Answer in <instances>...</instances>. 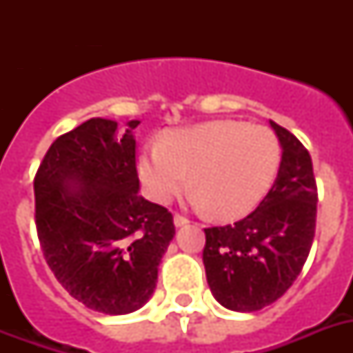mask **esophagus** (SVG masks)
I'll return each mask as SVG.
<instances>
[{
	"label": "esophagus",
	"instance_id": "esophagus-1",
	"mask_svg": "<svg viewBox=\"0 0 353 353\" xmlns=\"http://www.w3.org/2000/svg\"><path fill=\"white\" fill-rule=\"evenodd\" d=\"M174 223H176V227H183V225H187V223H190V220L181 214H176L174 216Z\"/></svg>",
	"mask_w": 353,
	"mask_h": 353
}]
</instances>
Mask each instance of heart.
Wrapping results in <instances>:
<instances>
[{
    "instance_id": "1",
    "label": "heart",
    "mask_w": 353,
    "mask_h": 353,
    "mask_svg": "<svg viewBox=\"0 0 353 353\" xmlns=\"http://www.w3.org/2000/svg\"><path fill=\"white\" fill-rule=\"evenodd\" d=\"M282 146L273 130L240 121L203 122L166 135L141 154L139 177L150 199L168 203L187 183L192 203L221 220L249 214L279 174Z\"/></svg>"
}]
</instances>
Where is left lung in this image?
<instances>
[{"instance_id":"left-lung-1","label":"left lung","mask_w":353,"mask_h":353,"mask_svg":"<svg viewBox=\"0 0 353 353\" xmlns=\"http://www.w3.org/2000/svg\"><path fill=\"white\" fill-rule=\"evenodd\" d=\"M282 146L279 174L256 210L205 229L207 282L221 306L258 312L290 290L307 260L317 220L313 165L299 139L269 121Z\"/></svg>"}]
</instances>
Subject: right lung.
<instances>
[{"label":"right lung","mask_w":353,"mask_h":353,"mask_svg":"<svg viewBox=\"0 0 353 353\" xmlns=\"http://www.w3.org/2000/svg\"><path fill=\"white\" fill-rule=\"evenodd\" d=\"M139 121L90 119L47 150L34 177L36 231L47 265L69 295L93 312L143 307L176 234L165 207L139 196Z\"/></svg>","instance_id":"right-lung-1"}]
</instances>
